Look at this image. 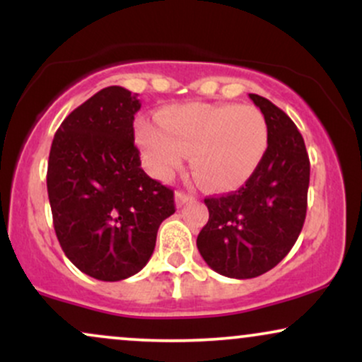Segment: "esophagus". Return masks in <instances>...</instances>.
Here are the masks:
<instances>
[{
  "label": "esophagus",
  "instance_id": "34e87169",
  "mask_svg": "<svg viewBox=\"0 0 362 362\" xmlns=\"http://www.w3.org/2000/svg\"><path fill=\"white\" fill-rule=\"evenodd\" d=\"M190 199H192V195H190L189 192H185V190H177V192H175V202H177L178 207L184 206L185 202L190 201Z\"/></svg>",
  "mask_w": 362,
  "mask_h": 362
}]
</instances>
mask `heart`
<instances>
[{
	"instance_id": "b5f03b06",
	"label": "heart",
	"mask_w": 362,
	"mask_h": 362,
	"mask_svg": "<svg viewBox=\"0 0 362 362\" xmlns=\"http://www.w3.org/2000/svg\"><path fill=\"white\" fill-rule=\"evenodd\" d=\"M156 124L141 120L138 139L151 167L168 177L192 153L195 177L213 190H230L253 175L269 146L267 120L252 105L185 103L165 109Z\"/></svg>"
}]
</instances>
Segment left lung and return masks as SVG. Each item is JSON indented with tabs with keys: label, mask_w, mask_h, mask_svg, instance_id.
I'll list each match as a JSON object with an SVG mask.
<instances>
[{
	"label": "left lung",
	"mask_w": 362,
	"mask_h": 362,
	"mask_svg": "<svg viewBox=\"0 0 362 362\" xmlns=\"http://www.w3.org/2000/svg\"><path fill=\"white\" fill-rule=\"evenodd\" d=\"M248 97L267 120V151L238 190L204 199L209 221L197 236L206 264L233 279L262 276L288 255L303 230L310 185L301 132L271 100Z\"/></svg>",
	"instance_id": "1"
}]
</instances>
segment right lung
<instances>
[{
	"instance_id": "add662e5",
	"label": "right lung",
	"mask_w": 362,
	"mask_h": 362,
	"mask_svg": "<svg viewBox=\"0 0 362 362\" xmlns=\"http://www.w3.org/2000/svg\"><path fill=\"white\" fill-rule=\"evenodd\" d=\"M138 95L107 86L57 129L47 165L52 223L62 252L98 281H122L151 259L173 190L141 168L134 146Z\"/></svg>"
}]
</instances>
